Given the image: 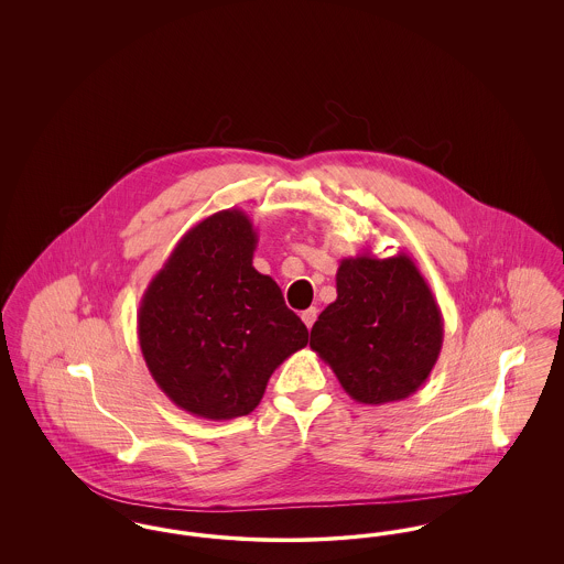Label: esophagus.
<instances>
[{"mask_svg": "<svg viewBox=\"0 0 564 564\" xmlns=\"http://www.w3.org/2000/svg\"><path fill=\"white\" fill-rule=\"evenodd\" d=\"M317 313H319V311H317V308H313V306H311V308H306V311L302 313V322H304V325H306L308 329L313 327V323L317 322Z\"/></svg>", "mask_w": 564, "mask_h": 564, "instance_id": "34e87169", "label": "esophagus"}]
</instances>
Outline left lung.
<instances>
[{
	"label": "left lung",
	"instance_id": "left-lung-1",
	"mask_svg": "<svg viewBox=\"0 0 564 564\" xmlns=\"http://www.w3.org/2000/svg\"><path fill=\"white\" fill-rule=\"evenodd\" d=\"M336 300L311 329L315 350L355 402H400L430 378L444 343V319L408 253L345 258Z\"/></svg>",
	"mask_w": 564,
	"mask_h": 564
}]
</instances>
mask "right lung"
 <instances>
[{"label": "right lung", "mask_w": 564, "mask_h": 564, "mask_svg": "<svg viewBox=\"0 0 564 564\" xmlns=\"http://www.w3.org/2000/svg\"><path fill=\"white\" fill-rule=\"evenodd\" d=\"M258 232L241 209L205 217L152 276L137 313L141 355L162 393L194 416L256 410L272 372L308 343L281 288L253 269Z\"/></svg>", "instance_id": "obj_1"}]
</instances>
